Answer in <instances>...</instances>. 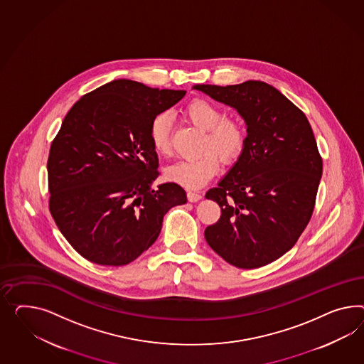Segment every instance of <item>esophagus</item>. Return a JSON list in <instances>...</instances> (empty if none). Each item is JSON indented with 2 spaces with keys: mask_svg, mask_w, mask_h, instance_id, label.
<instances>
[{
  "mask_svg": "<svg viewBox=\"0 0 364 364\" xmlns=\"http://www.w3.org/2000/svg\"><path fill=\"white\" fill-rule=\"evenodd\" d=\"M188 200L191 201V203H195V201H198L200 198H201V193H198V192H195V191H188L187 192Z\"/></svg>",
  "mask_w": 364,
  "mask_h": 364,
  "instance_id": "obj_1",
  "label": "esophagus"
}]
</instances>
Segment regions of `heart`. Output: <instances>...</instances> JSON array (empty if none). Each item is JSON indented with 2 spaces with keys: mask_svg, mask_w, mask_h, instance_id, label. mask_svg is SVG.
I'll list each match as a JSON object with an SVG mask.
<instances>
[{
  "mask_svg": "<svg viewBox=\"0 0 364 364\" xmlns=\"http://www.w3.org/2000/svg\"><path fill=\"white\" fill-rule=\"evenodd\" d=\"M184 117L196 127L204 129L198 148L203 154L168 167L166 177L183 187L196 189L216 176L221 168V160L225 164H232L242 155L247 132L241 120L225 117L221 108L205 99L189 102L184 108ZM149 141L159 156L172 155L171 131L166 115L160 114L152 119Z\"/></svg>",
  "mask_w": 364,
  "mask_h": 364,
  "instance_id": "1",
  "label": "heart"
}]
</instances>
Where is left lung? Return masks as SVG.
I'll return each mask as SVG.
<instances>
[{
    "label": "left lung",
    "mask_w": 364,
    "mask_h": 364,
    "mask_svg": "<svg viewBox=\"0 0 364 364\" xmlns=\"http://www.w3.org/2000/svg\"><path fill=\"white\" fill-rule=\"evenodd\" d=\"M195 89L236 108L247 126L245 151L205 195L221 209L205 240L230 265H267L295 245L314 210L322 157L311 126L293 102L261 80Z\"/></svg>",
    "instance_id": "8db88e82"
}]
</instances>
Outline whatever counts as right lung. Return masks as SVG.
<instances>
[{"label":"right lung","instance_id":"obj_1","mask_svg":"<svg viewBox=\"0 0 364 364\" xmlns=\"http://www.w3.org/2000/svg\"><path fill=\"white\" fill-rule=\"evenodd\" d=\"M186 95L117 79L70 108L48 159L49 209L80 256L105 266L127 265L156 241L163 217L187 203L176 183L159 189L152 119Z\"/></svg>","mask_w":364,"mask_h":364}]
</instances>
